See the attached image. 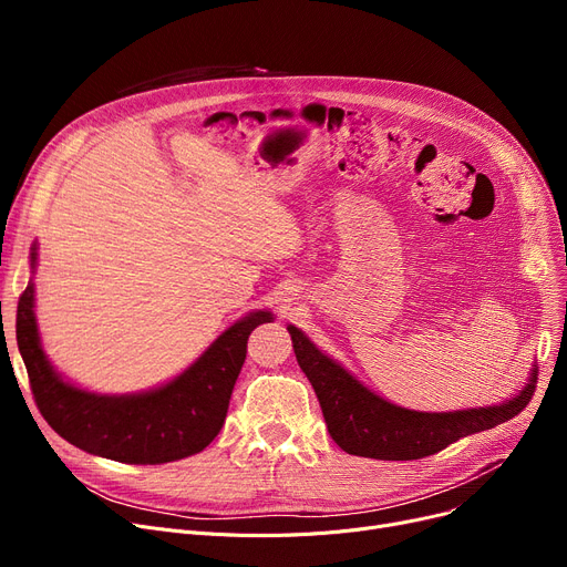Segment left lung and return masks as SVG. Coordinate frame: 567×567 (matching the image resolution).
<instances>
[{
    "label": "left lung",
    "instance_id": "left-lung-1",
    "mask_svg": "<svg viewBox=\"0 0 567 567\" xmlns=\"http://www.w3.org/2000/svg\"><path fill=\"white\" fill-rule=\"evenodd\" d=\"M287 331L296 361L317 393L329 434L344 453L359 457L391 462L421 460L449 449L462 436L492 430L515 419L528 404L538 377L533 368L524 389L503 404L441 413L413 411L372 393L331 355L317 349L301 329L289 323Z\"/></svg>",
    "mask_w": 567,
    "mask_h": 567
}]
</instances>
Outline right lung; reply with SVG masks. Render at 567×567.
Segmentation results:
<instances>
[{"label":"right lung","instance_id":"right-lung-1","mask_svg":"<svg viewBox=\"0 0 567 567\" xmlns=\"http://www.w3.org/2000/svg\"><path fill=\"white\" fill-rule=\"evenodd\" d=\"M39 244L29 266L37 274ZM34 278L18 301L16 338L39 411L48 425L80 451L124 464H165L190 457L212 443L227 415L248 336L274 321L271 310H255L234 321L199 359L158 389L126 395L84 391L48 361L34 312Z\"/></svg>","mask_w":567,"mask_h":567}]
</instances>
